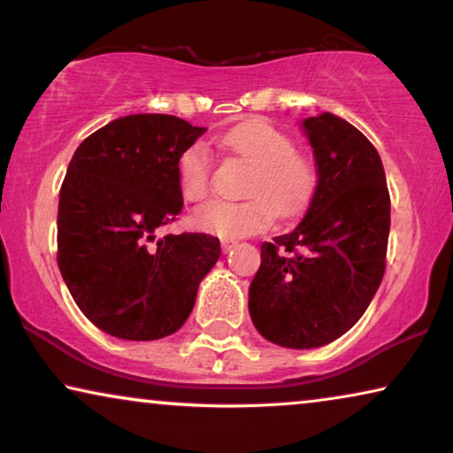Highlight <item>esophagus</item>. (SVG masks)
Listing matches in <instances>:
<instances>
[{
    "label": "esophagus",
    "mask_w": 453,
    "mask_h": 453,
    "mask_svg": "<svg viewBox=\"0 0 453 453\" xmlns=\"http://www.w3.org/2000/svg\"><path fill=\"white\" fill-rule=\"evenodd\" d=\"M239 241L237 239H222L220 245H222V251H231L233 247H237Z\"/></svg>",
    "instance_id": "34e87169"
}]
</instances>
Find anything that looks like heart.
<instances>
[{"label":"heart","mask_w":453,"mask_h":453,"mask_svg":"<svg viewBox=\"0 0 453 453\" xmlns=\"http://www.w3.org/2000/svg\"><path fill=\"white\" fill-rule=\"evenodd\" d=\"M219 144L233 157L251 166L243 202H208L196 210L194 225L219 237H245L278 219L299 214L311 200L318 173L313 160L296 150L282 129L264 119L239 123L219 138ZM212 154L197 142L179 158V188L188 202H202L212 185Z\"/></svg>","instance_id":"b5f03b06"}]
</instances>
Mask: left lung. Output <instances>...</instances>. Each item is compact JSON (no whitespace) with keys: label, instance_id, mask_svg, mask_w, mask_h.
Returning <instances> with one entry per match:
<instances>
[{"label":"left lung","instance_id":"obj_1","mask_svg":"<svg viewBox=\"0 0 453 453\" xmlns=\"http://www.w3.org/2000/svg\"><path fill=\"white\" fill-rule=\"evenodd\" d=\"M318 185L293 233L262 243L250 287L253 326L287 349H318L367 311L386 272L389 191L375 146L349 121H303Z\"/></svg>","mask_w":453,"mask_h":453}]
</instances>
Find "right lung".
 <instances>
[{
  "instance_id": "1",
  "label": "right lung",
  "mask_w": 453,
  "mask_h": 453,
  "mask_svg": "<svg viewBox=\"0 0 453 453\" xmlns=\"http://www.w3.org/2000/svg\"><path fill=\"white\" fill-rule=\"evenodd\" d=\"M203 132L175 115H127L73 152L59 191L58 265L80 311L111 336L177 332L219 262L212 234L157 239L181 212L179 158Z\"/></svg>"
}]
</instances>
